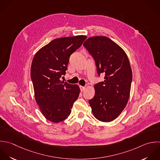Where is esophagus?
Segmentation results:
<instances>
[{"instance_id":"esophagus-1","label":"esophagus","mask_w":160,"mask_h":160,"mask_svg":"<svg viewBox=\"0 0 160 160\" xmlns=\"http://www.w3.org/2000/svg\"><path fill=\"white\" fill-rule=\"evenodd\" d=\"M80 88L81 92H83L85 90V87H83V86H80Z\"/></svg>"}]
</instances>
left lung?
<instances>
[{"label":"left lung","mask_w":160,"mask_h":160,"mask_svg":"<svg viewBox=\"0 0 160 160\" xmlns=\"http://www.w3.org/2000/svg\"><path fill=\"white\" fill-rule=\"evenodd\" d=\"M83 46L93 57L97 73L105 80L94 86L95 96L88 101L94 117L103 122L116 119L129 99L132 71L125 52L105 36L88 38Z\"/></svg>","instance_id":"8db88e82"}]
</instances>
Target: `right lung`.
Returning a JSON list of instances; mask_svg holds the SVG:
<instances>
[{
    "mask_svg": "<svg viewBox=\"0 0 160 160\" xmlns=\"http://www.w3.org/2000/svg\"><path fill=\"white\" fill-rule=\"evenodd\" d=\"M87 38L85 35L53 40L41 48L32 60L30 75L35 98L43 115L53 123L65 120L71 113L80 90L77 85L62 82L69 58Z\"/></svg>",
    "mask_w": 160,
    "mask_h": 160,
    "instance_id": "add662e5",
    "label": "right lung"
}]
</instances>
